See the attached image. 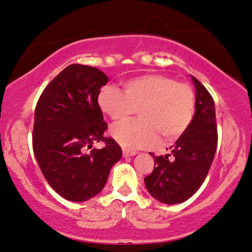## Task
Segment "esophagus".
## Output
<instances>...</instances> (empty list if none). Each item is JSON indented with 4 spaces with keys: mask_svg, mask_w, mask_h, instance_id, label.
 <instances>
[{
    "mask_svg": "<svg viewBox=\"0 0 252 252\" xmlns=\"http://www.w3.org/2000/svg\"><path fill=\"white\" fill-rule=\"evenodd\" d=\"M136 154V152L135 151H130V149H126V148H123V157H132Z\"/></svg>",
    "mask_w": 252,
    "mask_h": 252,
    "instance_id": "1",
    "label": "esophagus"
}]
</instances>
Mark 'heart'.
Listing matches in <instances>:
<instances>
[{
	"instance_id": "b5f03b06",
	"label": "heart",
	"mask_w": 252,
	"mask_h": 252,
	"mask_svg": "<svg viewBox=\"0 0 252 252\" xmlns=\"http://www.w3.org/2000/svg\"><path fill=\"white\" fill-rule=\"evenodd\" d=\"M98 104L113 122L124 121L137 109L139 118L115 126L111 135L126 149L147 148L159 142V134L164 140L175 141L189 129L195 116L196 95L187 82L147 74L124 82L123 92L104 87Z\"/></svg>"
}]
</instances>
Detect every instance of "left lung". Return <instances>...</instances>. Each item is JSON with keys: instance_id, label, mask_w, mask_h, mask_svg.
Returning <instances> with one entry per match:
<instances>
[{"instance_id": "obj_1", "label": "left lung", "mask_w": 252, "mask_h": 252, "mask_svg": "<svg viewBox=\"0 0 252 252\" xmlns=\"http://www.w3.org/2000/svg\"><path fill=\"white\" fill-rule=\"evenodd\" d=\"M196 88L195 116L189 129L171 146V153L154 157V168L145 177L148 192L166 204L182 203L200 189L214 159L218 126L214 100L192 76Z\"/></svg>"}]
</instances>
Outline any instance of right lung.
I'll list each match as a JSON object with an SVG mask.
<instances>
[{
	"label": "right lung",
	"mask_w": 252,
	"mask_h": 252,
	"mask_svg": "<svg viewBox=\"0 0 252 252\" xmlns=\"http://www.w3.org/2000/svg\"><path fill=\"white\" fill-rule=\"evenodd\" d=\"M109 79L99 69L70 64L43 91L34 110L33 153L44 178L65 200L84 202L103 190L122 157L98 104ZM104 142L101 150L92 148ZM91 149L90 152L88 149Z\"/></svg>",
	"instance_id": "1"
}]
</instances>
